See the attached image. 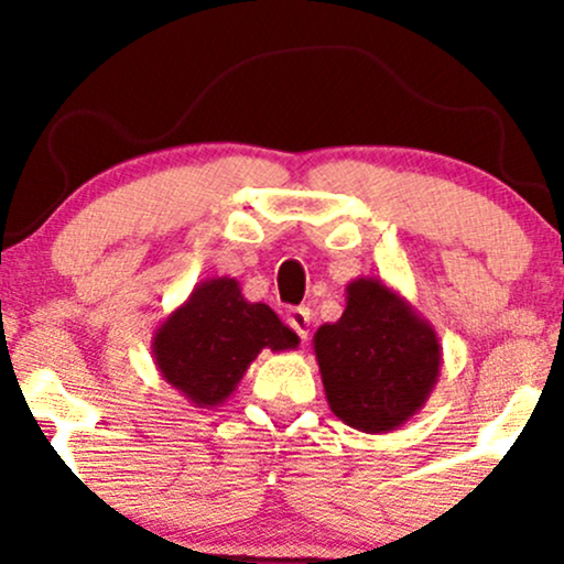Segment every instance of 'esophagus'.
Masks as SVG:
<instances>
[{
	"instance_id": "esophagus-1",
	"label": "esophagus",
	"mask_w": 564,
	"mask_h": 564,
	"mask_svg": "<svg viewBox=\"0 0 564 564\" xmlns=\"http://www.w3.org/2000/svg\"><path fill=\"white\" fill-rule=\"evenodd\" d=\"M286 323L300 334L302 341H307L310 336V310L307 307H291L286 313Z\"/></svg>"
}]
</instances>
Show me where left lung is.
I'll return each mask as SVG.
<instances>
[{
    "label": "left lung",
    "instance_id": "8db88e82",
    "mask_svg": "<svg viewBox=\"0 0 564 564\" xmlns=\"http://www.w3.org/2000/svg\"><path fill=\"white\" fill-rule=\"evenodd\" d=\"M334 416L381 435L422 411L435 390L443 347L430 321L379 278H355L336 323L313 336Z\"/></svg>",
    "mask_w": 564,
    "mask_h": 564
}]
</instances>
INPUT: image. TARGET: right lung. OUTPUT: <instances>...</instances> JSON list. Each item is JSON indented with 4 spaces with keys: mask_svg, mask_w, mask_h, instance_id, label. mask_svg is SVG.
Masks as SVG:
<instances>
[{
    "mask_svg": "<svg viewBox=\"0 0 564 564\" xmlns=\"http://www.w3.org/2000/svg\"><path fill=\"white\" fill-rule=\"evenodd\" d=\"M296 347L300 336L268 304L246 302L241 283L228 275L196 283L151 341L161 377L196 408L225 403L262 349Z\"/></svg>",
    "mask_w": 564,
    "mask_h": 564,
    "instance_id": "right-lung-1",
    "label": "right lung"
}]
</instances>
